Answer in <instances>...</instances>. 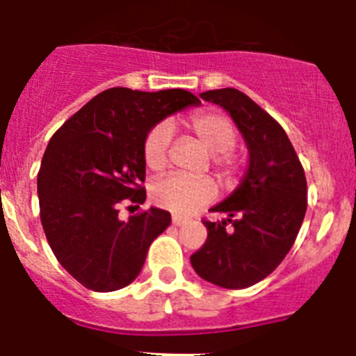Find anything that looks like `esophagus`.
<instances>
[{"label":"esophagus","instance_id":"1","mask_svg":"<svg viewBox=\"0 0 356 356\" xmlns=\"http://www.w3.org/2000/svg\"><path fill=\"white\" fill-rule=\"evenodd\" d=\"M172 225L184 226V225H187V219H184V217H180V216H172Z\"/></svg>","mask_w":356,"mask_h":356}]
</instances>
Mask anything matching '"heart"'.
Instances as JSON below:
<instances>
[{"label":"heart","instance_id":"1","mask_svg":"<svg viewBox=\"0 0 356 356\" xmlns=\"http://www.w3.org/2000/svg\"><path fill=\"white\" fill-rule=\"evenodd\" d=\"M197 143L209 151L217 172L226 184L234 181L235 165L228 151L235 146L237 130L226 115L217 112H201L187 122ZM171 127L162 122L151 128L144 139V162L151 171H162L168 165ZM216 196V185L209 178H188L184 175H169L156 180L151 187V197L156 205L178 216H188Z\"/></svg>","mask_w":356,"mask_h":356}]
</instances>
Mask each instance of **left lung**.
Returning a JSON list of instances; mask_svg holds the SVG:
<instances>
[{
  "label": "left lung",
  "mask_w": 356,
  "mask_h": 356,
  "mask_svg": "<svg viewBox=\"0 0 356 356\" xmlns=\"http://www.w3.org/2000/svg\"><path fill=\"white\" fill-rule=\"evenodd\" d=\"M234 119L248 146V169L228 197L212 207L222 221H203L209 237L191 257L194 271L222 289H246L287 257L307 212V178L287 134L237 89L200 94Z\"/></svg>",
  "instance_id": "obj_1"
}]
</instances>
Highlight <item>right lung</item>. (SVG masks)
<instances>
[{
  "label": "right lung",
  "mask_w": 356,
  "mask_h": 356,
  "mask_svg": "<svg viewBox=\"0 0 356 356\" xmlns=\"http://www.w3.org/2000/svg\"><path fill=\"white\" fill-rule=\"evenodd\" d=\"M184 89L103 90L62 124L37 176L40 222L65 271L83 287L112 292L139 276L151 242L171 225L151 207L119 219V203L146 201V135L160 121L200 105Z\"/></svg>",
  "instance_id": "add662e5"
}]
</instances>
